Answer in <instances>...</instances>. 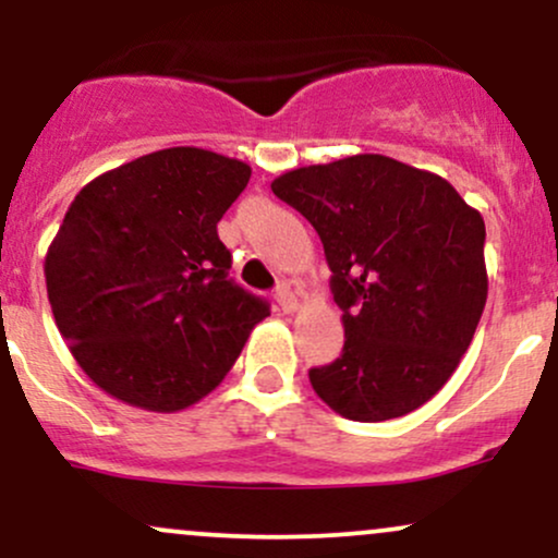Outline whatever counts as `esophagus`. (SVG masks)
I'll return each mask as SVG.
<instances>
[{
  "label": "esophagus",
  "instance_id": "1",
  "mask_svg": "<svg viewBox=\"0 0 558 558\" xmlns=\"http://www.w3.org/2000/svg\"><path fill=\"white\" fill-rule=\"evenodd\" d=\"M275 301H278V306L283 312H293L299 306L296 293L291 291V286H288V283H280L278 288H275Z\"/></svg>",
  "mask_w": 558,
  "mask_h": 558
}]
</instances>
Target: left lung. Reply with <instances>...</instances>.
<instances>
[{
  "label": "left lung",
  "instance_id": "1",
  "mask_svg": "<svg viewBox=\"0 0 558 558\" xmlns=\"http://www.w3.org/2000/svg\"><path fill=\"white\" fill-rule=\"evenodd\" d=\"M272 194L317 230L343 351L310 369L354 422L403 417L462 362L488 299L485 222L451 183L383 155L288 170Z\"/></svg>",
  "mask_w": 558,
  "mask_h": 558
}]
</instances>
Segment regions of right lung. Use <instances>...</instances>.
I'll list each match as a JSON object with an SVG mask.
<instances>
[{
	"label": "right lung",
	"instance_id": "1",
	"mask_svg": "<svg viewBox=\"0 0 558 558\" xmlns=\"http://www.w3.org/2000/svg\"><path fill=\"white\" fill-rule=\"evenodd\" d=\"M252 168L172 146L83 185L44 262L70 354L105 393L181 412L215 390L270 304L228 278L217 222Z\"/></svg>",
	"mask_w": 558,
	"mask_h": 558
}]
</instances>
